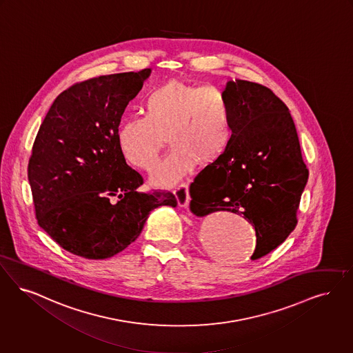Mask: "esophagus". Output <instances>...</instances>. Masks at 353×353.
<instances>
[{
  "instance_id": "obj_1",
  "label": "esophagus",
  "mask_w": 353,
  "mask_h": 353,
  "mask_svg": "<svg viewBox=\"0 0 353 353\" xmlns=\"http://www.w3.org/2000/svg\"><path fill=\"white\" fill-rule=\"evenodd\" d=\"M173 194L177 198V202L181 208H186L189 203V189H188V183H180L173 186L172 189Z\"/></svg>"
}]
</instances>
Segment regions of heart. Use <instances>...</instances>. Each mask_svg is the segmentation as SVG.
<instances>
[{
    "label": "heart",
    "instance_id": "obj_1",
    "mask_svg": "<svg viewBox=\"0 0 353 353\" xmlns=\"http://www.w3.org/2000/svg\"><path fill=\"white\" fill-rule=\"evenodd\" d=\"M141 112L119 125L117 141L128 164L151 170L167 135L172 148L156 170L157 183L176 181L197 161L201 165L216 161L232 138V103L215 86L177 80L156 85L141 101Z\"/></svg>",
    "mask_w": 353,
    "mask_h": 353
}]
</instances>
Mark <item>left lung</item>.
Here are the masks:
<instances>
[{"label": "left lung", "instance_id": "8db88e82", "mask_svg": "<svg viewBox=\"0 0 353 353\" xmlns=\"http://www.w3.org/2000/svg\"><path fill=\"white\" fill-rule=\"evenodd\" d=\"M234 110L226 152L199 170L190 183L196 215L226 210L254 227L257 260L276 250L296 228L309 179L288 106L269 88L245 80L225 90Z\"/></svg>", "mask_w": 353, "mask_h": 353}]
</instances>
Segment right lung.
Here are the masks:
<instances>
[{"mask_svg": "<svg viewBox=\"0 0 353 353\" xmlns=\"http://www.w3.org/2000/svg\"><path fill=\"white\" fill-rule=\"evenodd\" d=\"M151 70L93 77L61 92L46 114L28 159L38 225L65 251L90 260L119 254L141 235L168 190L138 192L117 132L128 101Z\"/></svg>", "mask_w": 353, "mask_h": 353, "instance_id": "add662e5", "label": "right lung"}]
</instances>
